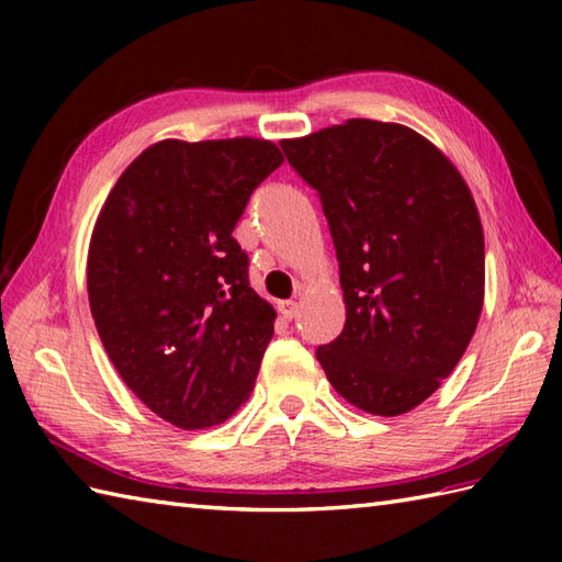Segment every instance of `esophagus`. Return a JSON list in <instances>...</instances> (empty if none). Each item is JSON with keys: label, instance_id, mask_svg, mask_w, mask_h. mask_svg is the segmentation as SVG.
<instances>
[{"label": "esophagus", "instance_id": "1", "mask_svg": "<svg viewBox=\"0 0 562 562\" xmlns=\"http://www.w3.org/2000/svg\"><path fill=\"white\" fill-rule=\"evenodd\" d=\"M278 312H280L282 318L292 321V318H296V314H300V304H296V302H280Z\"/></svg>", "mask_w": 562, "mask_h": 562}]
</instances>
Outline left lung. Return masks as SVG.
I'll use <instances>...</instances> for the list:
<instances>
[{"instance_id":"8db88e82","label":"left lung","mask_w":562,"mask_h":562,"mask_svg":"<svg viewBox=\"0 0 562 562\" xmlns=\"http://www.w3.org/2000/svg\"><path fill=\"white\" fill-rule=\"evenodd\" d=\"M280 145L318 190L340 262L345 328L316 360L355 408L408 413L453 372L483 312L471 188L445 151L398 123L350 117Z\"/></svg>"}]
</instances>
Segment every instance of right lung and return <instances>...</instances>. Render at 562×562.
Listing matches in <instances>:
<instances>
[{"label":"right lung","mask_w":562,"mask_h":562,"mask_svg":"<svg viewBox=\"0 0 562 562\" xmlns=\"http://www.w3.org/2000/svg\"><path fill=\"white\" fill-rule=\"evenodd\" d=\"M284 161L270 139H161L117 178L93 224L87 290L125 386L181 429L220 425L254 391L274 308L232 236Z\"/></svg>","instance_id":"add662e5"}]
</instances>
